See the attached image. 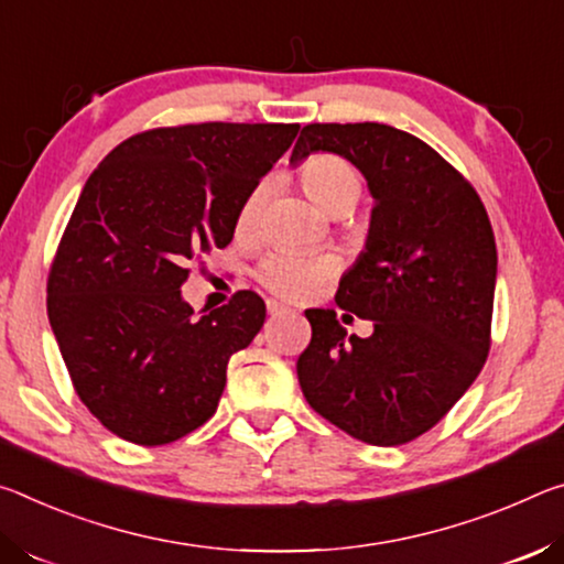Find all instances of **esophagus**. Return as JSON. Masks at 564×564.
Returning <instances> with one entry per match:
<instances>
[{
	"label": "esophagus",
	"mask_w": 564,
	"mask_h": 564,
	"mask_svg": "<svg viewBox=\"0 0 564 564\" xmlns=\"http://www.w3.org/2000/svg\"><path fill=\"white\" fill-rule=\"evenodd\" d=\"M267 312H270V315H284V312H290V307H284V304L270 300L267 302Z\"/></svg>",
	"instance_id": "esophagus-1"
}]
</instances>
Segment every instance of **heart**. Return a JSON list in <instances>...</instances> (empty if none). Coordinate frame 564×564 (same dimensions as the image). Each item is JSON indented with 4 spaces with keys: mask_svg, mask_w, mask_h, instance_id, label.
Listing matches in <instances>:
<instances>
[{
    "mask_svg": "<svg viewBox=\"0 0 564 564\" xmlns=\"http://www.w3.org/2000/svg\"><path fill=\"white\" fill-rule=\"evenodd\" d=\"M300 184L312 202L329 215H345L355 207L362 195V177L347 156L317 152L310 154L300 167ZM262 205V187L249 192L237 212V232H249L254 227ZM335 254H300V252H274L267 257L257 270L267 290L282 300H307L322 284L332 280L337 272Z\"/></svg>",
    "mask_w": 564,
    "mask_h": 564,
    "instance_id": "obj_1",
    "label": "heart"
}]
</instances>
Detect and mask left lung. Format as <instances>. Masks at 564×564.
I'll return each instance as SVG.
<instances>
[{
	"mask_svg": "<svg viewBox=\"0 0 564 564\" xmlns=\"http://www.w3.org/2000/svg\"><path fill=\"white\" fill-rule=\"evenodd\" d=\"M347 156L375 197L367 249L339 280V310L372 319L349 335L335 310H307L297 359L310 408L367 445L435 427L477 380L492 345L495 232L482 199L427 142L390 124H307L290 162ZM349 317V315H345Z\"/></svg>",
	"mask_w": 564,
	"mask_h": 564,
	"instance_id": "obj_1",
	"label": "left lung"
}]
</instances>
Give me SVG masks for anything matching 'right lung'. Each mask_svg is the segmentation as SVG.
I'll return each instance as SVG.
<instances>
[{
    "mask_svg": "<svg viewBox=\"0 0 564 564\" xmlns=\"http://www.w3.org/2000/svg\"><path fill=\"white\" fill-rule=\"evenodd\" d=\"M300 124L156 127L89 174L47 276V312L74 392L127 442L170 445L217 410L229 357L264 325L239 290L195 319L189 262L227 247L237 212Z\"/></svg>",
    "mask_w": 564,
    "mask_h": 564,
    "instance_id": "right-lung-1",
    "label": "right lung"
}]
</instances>
